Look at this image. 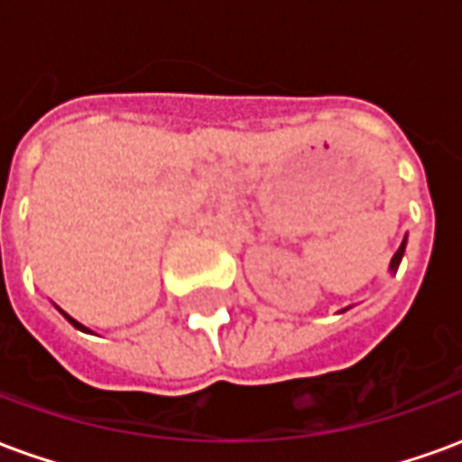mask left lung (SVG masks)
<instances>
[{
  "label": "left lung",
  "instance_id": "obj_1",
  "mask_svg": "<svg viewBox=\"0 0 462 462\" xmlns=\"http://www.w3.org/2000/svg\"><path fill=\"white\" fill-rule=\"evenodd\" d=\"M403 252H406V237H403L401 247H398L396 254H393V260H391V267H388V270H391V272L398 270V264H401V257H403Z\"/></svg>",
  "mask_w": 462,
  "mask_h": 462
}]
</instances>
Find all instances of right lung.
Wrapping results in <instances>:
<instances>
[{"mask_svg": "<svg viewBox=\"0 0 462 462\" xmlns=\"http://www.w3.org/2000/svg\"><path fill=\"white\" fill-rule=\"evenodd\" d=\"M59 311H61V310H59ZM61 314H64V317H66V321H69V324H74L76 329H81V331H88V329H86V327H84V324H79V321H76V319H71V317H69V314H66V311H61Z\"/></svg>", "mask_w": 462, "mask_h": 462, "instance_id": "1", "label": "right lung"}]
</instances>
